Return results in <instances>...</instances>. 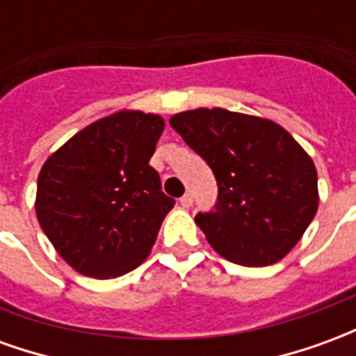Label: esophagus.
Instances as JSON below:
<instances>
[{"instance_id": "esophagus-1", "label": "esophagus", "mask_w": 356, "mask_h": 356, "mask_svg": "<svg viewBox=\"0 0 356 356\" xmlns=\"http://www.w3.org/2000/svg\"><path fill=\"white\" fill-rule=\"evenodd\" d=\"M179 204H181L183 208H191V206H193V196H191V194L181 196V198H179Z\"/></svg>"}]
</instances>
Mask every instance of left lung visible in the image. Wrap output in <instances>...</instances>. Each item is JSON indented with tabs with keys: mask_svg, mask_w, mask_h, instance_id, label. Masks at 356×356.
Masks as SVG:
<instances>
[{
	"mask_svg": "<svg viewBox=\"0 0 356 356\" xmlns=\"http://www.w3.org/2000/svg\"><path fill=\"white\" fill-rule=\"evenodd\" d=\"M170 125L216 175V206L194 217L213 250L244 267L280 261L318 208L305 150L275 122L225 108L186 110Z\"/></svg>",
	"mask_w": 356,
	"mask_h": 356,
	"instance_id": "left-lung-1",
	"label": "left lung"
}]
</instances>
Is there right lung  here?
Wrapping results in <instances>:
<instances>
[{
	"label": "right lung",
	"instance_id": "1",
	"mask_svg": "<svg viewBox=\"0 0 356 356\" xmlns=\"http://www.w3.org/2000/svg\"><path fill=\"white\" fill-rule=\"evenodd\" d=\"M162 131L160 116L122 110L76 133L43 163L38 221L81 275L122 276L154 246L175 204L148 163Z\"/></svg>",
	"mask_w": 356,
	"mask_h": 356
}]
</instances>
